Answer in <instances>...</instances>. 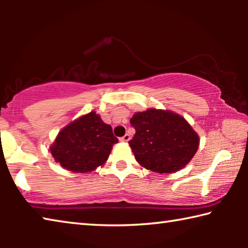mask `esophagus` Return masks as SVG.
I'll return each mask as SVG.
<instances>
[{"label":"esophagus","mask_w":248,"mask_h":248,"mask_svg":"<svg viewBox=\"0 0 248 248\" xmlns=\"http://www.w3.org/2000/svg\"><path fill=\"white\" fill-rule=\"evenodd\" d=\"M130 139H131V136L130 134H124V136L123 138H120V141L121 142H128Z\"/></svg>","instance_id":"obj_1"}]
</instances>
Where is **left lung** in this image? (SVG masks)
Returning <instances> with one entry per match:
<instances>
[{"instance_id": "1", "label": "left lung", "mask_w": 248, "mask_h": 248, "mask_svg": "<svg viewBox=\"0 0 248 248\" xmlns=\"http://www.w3.org/2000/svg\"><path fill=\"white\" fill-rule=\"evenodd\" d=\"M136 134L129 141L137 162L144 169L170 174L184 169L195 156L199 136L183 116L149 108L130 119Z\"/></svg>"}]
</instances>
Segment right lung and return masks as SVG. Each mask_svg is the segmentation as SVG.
Here are the masks:
<instances>
[{
    "label": "right lung",
    "mask_w": 248,
    "mask_h": 248,
    "mask_svg": "<svg viewBox=\"0 0 248 248\" xmlns=\"http://www.w3.org/2000/svg\"><path fill=\"white\" fill-rule=\"evenodd\" d=\"M117 142L111 125L105 124L96 111H91L61 129L50 152L63 169L90 173L106 163Z\"/></svg>",
    "instance_id": "1"
}]
</instances>
